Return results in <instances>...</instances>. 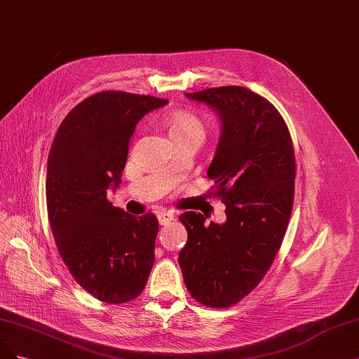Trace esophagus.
<instances>
[{
    "label": "esophagus",
    "mask_w": 359,
    "mask_h": 359,
    "mask_svg": "<svg viewBox=\"0 0 359 359\" xmlns=\"http://www.w3.org/2000/svg\"><path fill=\"white\" fill-rule=\"evenodd\" d=\"M157 218H158V222L162 226H166V224H169L170 221H174V218H175V214L174 212H170V211H162V212H158L157 214Z\"/></svg>",
    "instance_id": "esophagus-1"
}]
</instances>
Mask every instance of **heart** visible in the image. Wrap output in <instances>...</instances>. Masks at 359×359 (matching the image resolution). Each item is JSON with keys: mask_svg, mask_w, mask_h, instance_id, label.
I'll list each match as a JSON object with an SVG mask.
<instances>
[{"mask_svg": "<svg viewBox=\"0 0 359 359\" xmlns=\"http://www.w3.org/2000/svg\"><path fill=\"white\" fill-rule=\"evenodd\" d=\"M194 130L203 132L202 121L197 118L194 114L180 111V113H175V114L170 116V120H169L170 137H174V135L194 132Z\"/></svg>", "mask_w": 359, "mask_h": 359, "instance_id": "heart-1", "label": "heart"}]
</instances>
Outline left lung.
<instances>
[{
    "label": "left lung",
    "instance_id": "left-lung-1",
    "mask_svg": "<svg viewBox=\"0 0 359 359\" xmlns=\"http://www.w3.org/2000/svg\"><path fill=\"white\" fill-rule=\"evenodd\" d=\"M185 96L211 107L221 121L208 177L227 219L206 224L201 212L181 214L189 239L178 263L193 299L229 307L258 285L280 248L294 202V147L279 111L250 89L224 86Z\"/></svg>",
    "mask_w": 359,
    "mask_h": 359
}]
</instances>
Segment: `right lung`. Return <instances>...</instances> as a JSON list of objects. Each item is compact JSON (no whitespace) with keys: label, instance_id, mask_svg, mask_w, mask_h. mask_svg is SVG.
<instances>
[{"label":"right lung","instance_id":"obj_1","mask_svg":"<svg viewBox=\"0 0 359 359\" xmlns=\"http://www.w3.org/2000/svg\"><path fill=\"white\" fill-rule=\"evenodd\" d=\"M166 100L100 92L60 123L47 160V212L65 266L95 299L120 304L142 292L154 264L156 215L133 217L108 202L126 166L138 121Z\"/></svg>","mask_w":359,"mask_h":359}]
</instances>
